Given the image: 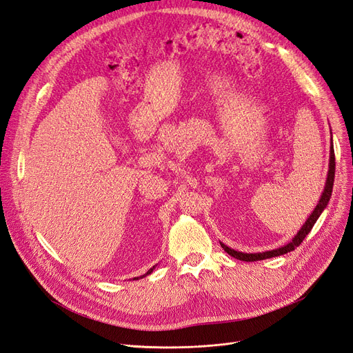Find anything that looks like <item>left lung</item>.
Returning <instances> with one entry per match:
<instances>
[{"label":"left lung","instance_id":"obj_1","mask_svg":"<svg viewBox=\"0 0 353 353\" xmlns=\"http://www.w3.org/2000/svg\"><path fill=\"white\" fill-rule=\"evenodd\" d=\"M332 133V130H330ZM332 140V139H330ZM334 149H333V142L330 143V159H329V172H327V178H326V184H324V190L321 192L320 200L316 205V208L313 210V213L308 216V219L305 220V223L301 225V229L297 232L292 237V241H290L287 245L281 246L278 249H272V250H266V252H258V253H245V252H239L234 250L229 246H225L224 243L220 242L221 248L229 253L230 256L239 259V261H243V262H253V261H262V259H270V258H275V256H281V255H285V253L294 250L295 248H299L301 245V242L305 239V236L312 232L313 225L316 224L317 219L320 217V214L324 211V208L327 207L329 201H330V196H332V191H333V182H334Z\"/></svg>","mask_w":353,"mask_h":353}]
</instances>
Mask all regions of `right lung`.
<instances>
[{
    "label": "right lung",
    "mask_w": 353,
    "mask_h": 353,
    "mask_svg": "<svg viewBox=\"0 0 353 353\" xmlns=\"http://www.w3.org/2000/svg\"><path fill=\"white\" fill-rule=\"evenodd\" d=\"M154 268H157V265H154V266H152V268H150V270H149V271H148V272H146V274H145V275H142V276H140V278H145V276H146V275H149V274H152V272H153V270H154ZM133 279H139V278H133Z\"/></svg>",
    "instance_id": "obj_1"
}]
</instances>
